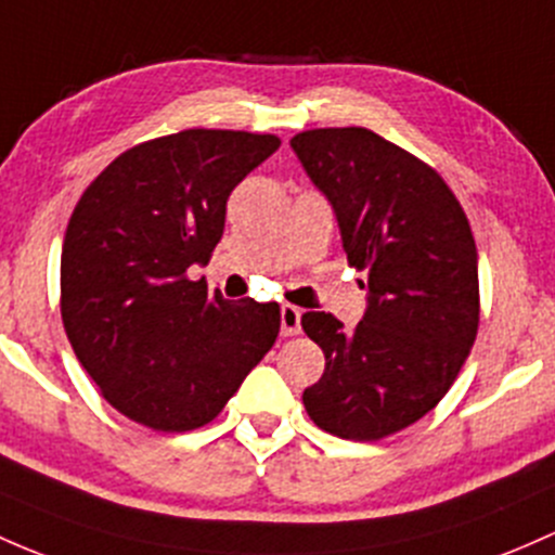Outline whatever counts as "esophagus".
<instances>
[{"label": "esophagus", "instance_id": "1", "mask_svg": "<svg viewBox=\"0 0 555 555\" xmlns=\"http://www.w3.org/2000/svg\"><path fill=\"white\" fill-rule=\"evenodd\" d=\"M282 335L284 337L300 335V308L282 306Z\"/></svg>", "mask_w": 555, "mask_h": 555}]
</instances>
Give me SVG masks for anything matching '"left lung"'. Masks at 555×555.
<instances>
[{"mask_svg":"<svg viewBox=\"0 0 555 555\" xmlns=\"http://www.w3.org/2000/svg\"><path fill=\"white\" fill-rule=\"evenodd\" d=\"M289 143L335 209L343 249L370 293L353 330L332 313H302L326 361L302 404L326 434L380 441L428 415L474 348V233L434 167L366 127H319Z\"/></svg>","mask_w":555,"mask_h":555,"instance_id":"1","label":"left lung"}]
</instances>
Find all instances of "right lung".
<instances>
[{
    "label": "right lung",
    "instance_id": "add662e5",
    "mask_svg": "<svg viewBox=\"0 0 555 555\" xmlns=\"http://www.w3.org/2000/svg\"><path fill=\"white\" fill-rule=\"evenodd\" d=\"M282 140L194 130L132 145L87 185L61 255V317L103 399L162 434L223 412L282 326L276 302L223 300L189 279L212 258L231 191Z\"/></svg>",
    "mask_w": 555,
    "mask_h": 555
}]
</instances>
